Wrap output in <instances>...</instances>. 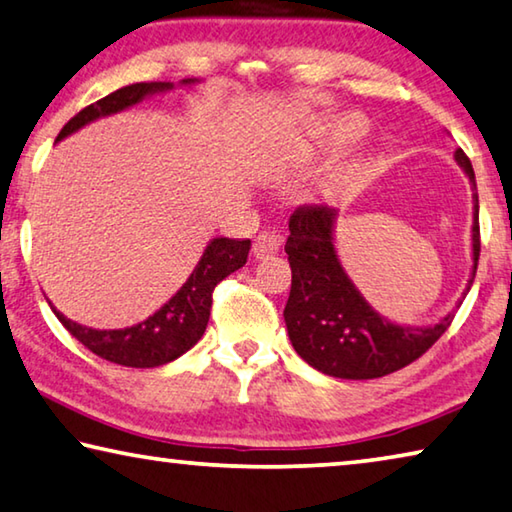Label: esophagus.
<instances>
[{"label": "esophagus", "mask_w": 512, "mask_h": 512, "mask_svg": "<svg viewBox=\"0 0 512 512\" xmlns=\"http://www.w3.org/2000/svg\"><path fill=\"white\" fill-rule=\"evenodd\" d=\"M280 250V234L275 232H259L253 241V255L257 259H264Z\"/></svg>", "instance_id": "34e87169"}]
</instances>
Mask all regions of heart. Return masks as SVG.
Returning <instances> with one entry per match:
<instances>
[{
	"instance_id": "obj_1",
	"label": "heart",
	"mask_w": 512,
	"mask_h": 512,
	"mask_svg": "<svg viewBox=\"0 0 512 512\" xmlns=\"http://www.w3.org/2000/svg\"><path fill=\"white\" fill-rule=\"evenodd\" d=\"M364 120L360 116H353V113H348V116H339L335 120H330L323 129V143L328 145V148H346V145H351L360 139L364 134Z\"/></svg>"
}]
</instances>
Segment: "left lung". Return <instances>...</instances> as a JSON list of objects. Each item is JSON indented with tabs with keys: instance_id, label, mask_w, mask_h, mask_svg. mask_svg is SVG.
Wrapping results in <instances>:
<instances>
[{
	"instance_id": "left-lung-1",
	"label": "left lung",
	"mask_w": 512,
	"mask_h": 512,
	"mask_svg": "<svg viewBox=\"0 0 512 512\" xmlns=\"http://www.w3.org/2000/svg\"><path fill=\"white\" fill-rule=\"evenodd\" d=\"M476 191L474 168L460 148L453 154ZM472 287L478 264V193H472ZM337 209L328 205L298 207L289 218L287 255L291 291L285 323L291 346L310 367L332 378L369 380L403 369L424 355L451 326L462 298L449 314L431 326H408L389 321L373 310L348 278L335 248Z\"/></svg>"
}]
</instances>
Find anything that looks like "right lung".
<instances>
[{
	"label": "right lung",
	"mask_w": 512,
	"mask_h": 512,
	"mask_svg": "<svg viewBox=\"0 0 512 512\" xmlns=\"http://www.w3.org/2000/svg\"><path fill=\"white\" fill-rule=\"evenodd\" d=\"M180 84L196 86L200 84V79H182ZM173 88L175 84H170V81H141V84L118 88V91L102 97L91 107L81 109L75 118H70L68 125L61 129V134L56 136V141H63L66 136L79 132L81 127L91 125L93 120L113 116V113H120L143 102L145 97L168 93ZM248 250L250 239L216 237L209 241L196 269L177 289V294L136 326L118 330L88 328L63 316L52 303L50 307L70 335L77 337L88 351L100 355L102 360L132 369L161 367V364L177 360L200 342L209 321V310H212L214 287L246 264Z\"/></svg>",
	"instance_id": "obj_1"
}]
</instances>
